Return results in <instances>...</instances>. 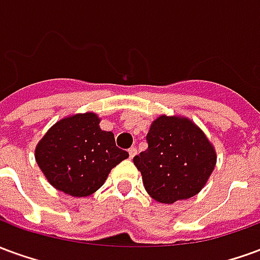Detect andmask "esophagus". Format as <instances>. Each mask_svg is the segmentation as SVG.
<instances>
[{"instance_id":"34e87169","label":"esophagus","mask_w":260,"mask_h":260,"mask_svg":"<svg viewBox=\"0 0 260 260\" xmlns=\"http://www.w3.org/2000/svg\"><path fill=\"white\" fill-rule=\"evenodd\" d=\"M128 153H129V158H134V157H135V154H136V147H131L129 150H128Z\"/></svg>"}]
</instances>
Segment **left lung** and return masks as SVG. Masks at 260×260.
Masks as SVG:
<instances>
[{
    "label": "left lung",
    "instance_id": "obj_1",
    "mask_svg": "<svg viewBox=\"0 0 260 260\" xmlns=\"http://www.w3.org/2000/svg\"><path fill=\"white\" fill-rule=\"evenodd\" d=\"M147 149L134 157L147 193L160 203L189 199L202 191L216 166V150L185 117L160 115L146 135Z\"/></svg>",
    "mask_w": 260,
    "mask_h": 260
}]
</instances>
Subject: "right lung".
Returning a JSON list of instances; mask_svg holds the SVG:
<instances>
[{"label": "right lung", "instance_id": "add662e5", "mask_svg": "<svg viewBox=\"0 0 260 260\" xmlns=\"http://www.w3.org/2000/svg\"><path fill=\"white\" fill-rule=\"evenodd\" d=\"M94 113L59 119L37 143L35 157L51 185L83 198L96 192L128 152L115 145L113 132L100 128Z\"/></svg>", "mask_w": 260, "mask_h": 260}]
</instances>
